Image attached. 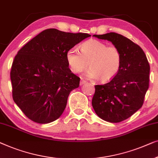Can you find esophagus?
Instances as JSON below:
<instances>
[{
	"mask_svg": "<svg viewBox=\"0 0 158 158\" xmlns=\"http://www.w3.org/2000/svg\"><path fill=\"white\" fill-rule=\"evenodd\" d=\"M86 82H87V81H86V80L81 79V81H80V84H86Z\"/></svg>",
	"mask_w": 158,
	"mask_h": 158,
	"instance_id": "obj_1",
	"label": "esophagus"
}]
</instances>
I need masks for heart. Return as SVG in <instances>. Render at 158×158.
<instances>
[{
  "label": "heart",
  "mask_w": 158,
  "mask_h": 158,
  "mask_svg": "<svg viewBox=\"0 0 158 158\" xmlns=\"http://www.w3.org/2000/svg\"><path fill=\"white\" fill-rule=\"evenodd\" d=\"M80 49L81 53L76 48H71L66 52V61L73 72L81 73L89 65L87 77L100 78L102 81L106 82L114 78L120 69L123 56L116 46L90 39L82 44Z\"/></svg>",
  "instance_id": "heart-1"
}]
</instances>
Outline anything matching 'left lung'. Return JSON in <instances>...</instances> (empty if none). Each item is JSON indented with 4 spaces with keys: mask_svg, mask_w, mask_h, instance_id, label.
Segmentation results:
<instances>
[{
    "mask_svg": "<svg viewBox=\"0 0 158 158\" xmlns=\"http://www.w3.org/2000/svg\"><path fill=\"white\" fill-rule=\"evenodd\" d=\"M93 36L111 41L121 52L123 61L119 72L108 83L95 85L92 101L101 119L120 123L143 106L149 87L150 64L140 46L123 35L111 32Z\"/></svg>",
    "mask_w": 158,
    "mask_h": 158,
    "instance_id": "left-lung-1",
    "label": "left lung"
}]
</instances>
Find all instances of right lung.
Returning a JSON list of instances; mask_svg holds the SVG:
<instances>
[{"mask_svg": "<svg viewBox=\"0 0 158 158\" xmlns=\"http://www.w3.org/2000/svg\"><path fill=\"white\" fill-rule=\"evenodd\" d=\"M89 36L48 28L18 52L10 71L13 99L28 119L47 124L62 114L80 81L69 68L66 52Z\"/></svg>", "mask_w": 158, "mask_h": 158, "instance_id": "right-lung-1", "label": "right lung"}]
</instances>
